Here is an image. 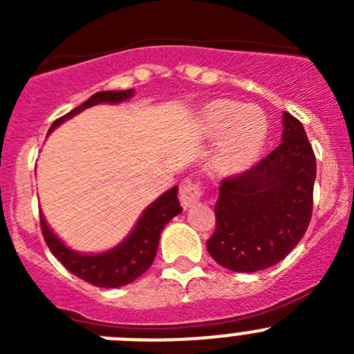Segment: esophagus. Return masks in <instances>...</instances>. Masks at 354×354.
Returning <instances> with one entry per match:
<instances>
[{
  "instance_id": "esophagus-1",
  "label": "esophagus",
  "mask_w": 354,
  "mask_h": 354,
  "mask_svg": "<svg viewBox=\"0 0 354 354\" xmlns=\"http://www.w3.org/2000/svg\"><path fill=\"white\" fill-rule=\"evenodd\" d=\"M202 196V186L198 183H187L180 187V205L184 209L192 207Z\"/></svg>"
}]
</instances>
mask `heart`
Masks as SVG:
<instances>
[{
    "mask_svg": "<svg viewBox=\"0 0 354 354\" xmlns=\"http://www.w3.org/2000/svg\"><path fill=\"white\" fill-rule=\"evenodd\" d=\"M202 129L209 140H220L214 168L221 174L245 170L261 154L266 140V120L257 109L239 102L216 99L202 111Z\"/></svg>",
    "mask_w": 354,
    "mask_h": 354,
    "instance_id": "1",
    "label": "heart"
}]
</instances>
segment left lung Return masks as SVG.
<instances>
[{
	"mask_svg": "<svg viewBox=\"0 0 354 354\" xmlns=\"http://www.w3.org/2000/svg\"><path fill=\"white\" fill-rule=\"evenodd\" d=\"M315 156L301 122L283 113L282 143L250 170L221 180L211 257L237 273L286 259L301 241L314 205Z\"/></svg>",
	"mask_w": 354,
	"mask_h": 354,
	"instance_id": "obj_1",
	"label": "left lung"
}]
</instances>
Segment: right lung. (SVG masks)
Wrapping results in <instances>:
<instances>
[{
    "instance_id": "1",
    "label": "right lung",
    "mask_w": 354,
    "mask_h": 354,
    "mask_svg": "<svg viewBox=\"0 0 354 354\" xmlns=\"http://www.w3.org/2000/svg\"><path fill=\"white\" fill-rule=\"evenodd\" d=\"M134 90H108V92H97L90 97L88 101H84L83 104L77 106L71 111V113L64 115L58 120L53 122V129L64 124L65 120L72 118L83 109L90 108V106L101 104V102H109V104H117V102L127 101L129 97H133ZM177 192L179 187L174 186L168 189L167 193H162L156 202L149 205L140 216L138 223L134 225L133 232L122 241L120 245L115 248L108 250L102 253H80L65 246L51 228L48 227L44 216L40 214V228H42L44 239L49 250L53 252L58 261L71 271L72 274H76L77 278L84 280V282L92 283L95 287H106V289H113V287H122L142 277L147 270H149L152 262H154L156 253H158L159 236H161L162 228L167 227L168 221L183 212V207L177 198Z\"/></svg>"
}]
</instances>
